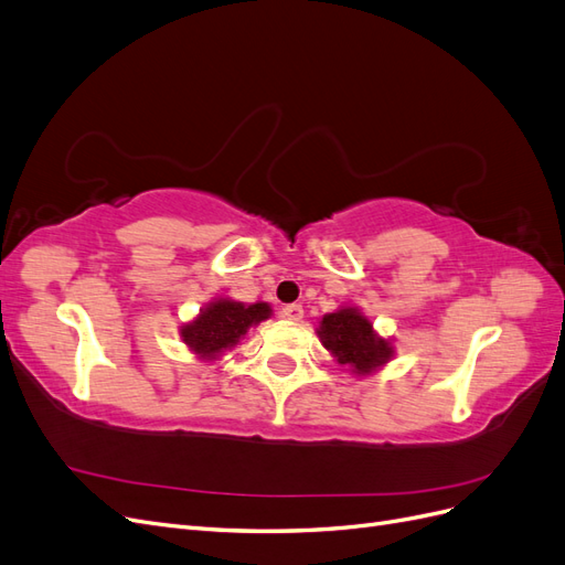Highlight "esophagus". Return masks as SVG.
I'll use <instances>...</instances> for the list:
<instances>
[{"label": "esophagus", "mask_w": 565, "mask_h": 565, "mask_svg": "<svg viewBox=\"0 0 565 565\" xmlns=\"http://www.w3.org/2000/svg\"><path fill=\"white\" fill-rule=\"evenodd\" d=\"M280 316L287 320H301L303 318V306L301 303H287L280 309Z\"/></svg>", "instance_id": "obj_1"}]
</instances>
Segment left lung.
<instances>
[{
    "mask_svg": "<svg viewBox=\"0 0 565 565\" xmlns=\"http://www.w3.org/2000/svg\"><path fill=\"white\" fill-rule=\"evenodd\" d=\"M318 337L341 365L353 367L355 374H370L391 361L393 347L377 337L372 322L358 309H339L320 320Z\"/></svg>",
    "mask_w": 565,
    "mask_h": 565,
    "instance_id": "obj_1",
    "label": "left lung"
}]
</instances>
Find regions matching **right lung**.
I'll use <instances>...</instances> for the list:
<instances>
[{
	"mask_svg": "<svg viewBox=\"0 0 565 565\" xmlns=\"http://www.w3.org/2000/svg\"><path fill=\"white\" fill-rule=\"evenodd\" d=\"M268 316L270 306L264 301L247 306L233 299H216L193 322L183 324L181 337L191 351L212 361L221 351L235 347L252 324H259Z\"/></svg>",
	"mask_w": 565,
	"mask_h": 565,
	"instance_id": "add662e5",
	"label": "right lung"
}]
</instances>
